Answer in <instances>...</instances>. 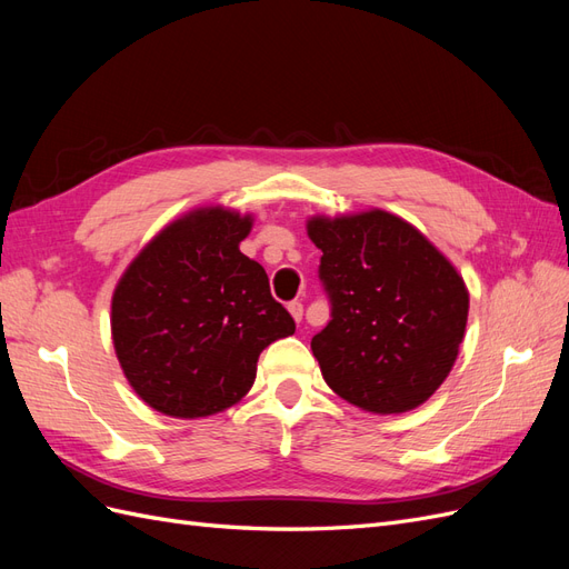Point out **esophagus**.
Returning a JSON list of instances; mask_svg holds the SVG:
<instances>
[{"mask_svg": "<svg viewBox=\"0 0 569 569\" xmlns=\"http://www.w3.org/2000/svg\"><path fill=\"white\" fill-rule=\"evenodd\" d=\"M287 308H289L291 318H295L297 322H301V318H303V303L301 301H291Z\"/></svg>", "mask_w": 569, "mask_h": 569, "instance_id": "esophagus-1", "label": "esophagus"}]
</instances>
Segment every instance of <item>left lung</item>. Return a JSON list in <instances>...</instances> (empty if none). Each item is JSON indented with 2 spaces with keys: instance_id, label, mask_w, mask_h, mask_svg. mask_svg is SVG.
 Masks as SVG:
<instances>
[{
  "instance_id": "1",
  "label": "left lung",
  "mask_w": 569,
  "mask_h": 569,
  "mask_svg": "<svg viewBox=\"0 0 569 569\" xmlns=\"http://www.w3.org/2000/svg\"><path fill=\"white\" fill-rule=\"evenodd\" d=\"M322 251L332 320L311 341L320 372L343 401L399 416L449 377L468 325L460 272L408 220L382 209L306 220Z\"/></svg>"
}]
</instances>
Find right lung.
<instances>
[{
    "mask_svg": "<svg viewBox=\"0 0 569 569\" xmlns=\"http://www.w3.org/2000/svg\"><path fill=\"white\" fill-rule=\"evenodd\" d=\"M253 216L201 206L132 258L111 299L118 363L140 399L194 420L242 401L258 356L297 325L261 263L239 251Z\"/></svg>",
    "mask_w": 569,
    "mask_h": 569,
    "instance_id": "add662e5",
    "label": "right lung"
}]
</instances>
